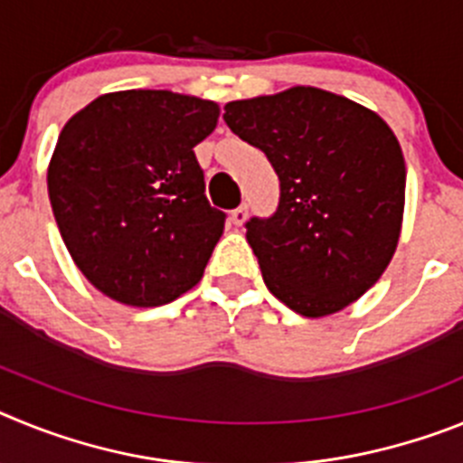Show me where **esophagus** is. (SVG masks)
I'll use <instances>...</instances> for the list:
<instances>
[{"label": "esophagus", "instance_id": "esophagus-1", "mask_svg": "<svg viewBox=\"0 0 463 463\" xmlns=\"http://www.w3.org/2000/svg\"><path fill=\"white\" fill-rule=\"evenodd\" d=\"M229 218H232V222L236 224V227H241V224L245 222V220H248V206H239V208H234V211L229 213Z\"/></svg>", "mask_w": 463, "mask_h": 463}]
</instances>
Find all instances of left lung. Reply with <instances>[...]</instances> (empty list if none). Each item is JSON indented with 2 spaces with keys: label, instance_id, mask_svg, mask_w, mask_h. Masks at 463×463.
<instances>
[{
  "label": "left lung",
  "instance_id": "left-lung-1",
  "mask_svg": "<svg viewBox=\"0 0 463 463\" xmlns=\"http://www.w3.org/2000/svg\"><path fill=\"white\" fill-rule=\"evenodd\" d=\"M224 122L280 178L278 211L245 224L269 292L304 317L369 292L394 257L406 203V162L390 125L310 85L229 101Z\"/></svg>",
  "mask_w": 463,
  "mask_h": 463
}]
</instances>
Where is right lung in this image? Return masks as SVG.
<instances>
[{
    "label": "right lung",
    "mask_w": 463,
    "mask_h": 463,
    "mask_svg": "<svg viewBox=\"0 0 463 463\" xmlns=\"http://www.w3.org/2000/svg\"><path fill=\"white\" fill-rule=\"evenodd\" d=\"M220 106L171 90H122L62 127L48 196L69 255L94 288L137 308L169 304L202 280L224 232L194 146Z\"/></svg>",
    "instance_id": "obj_1"
}]
</instances>
